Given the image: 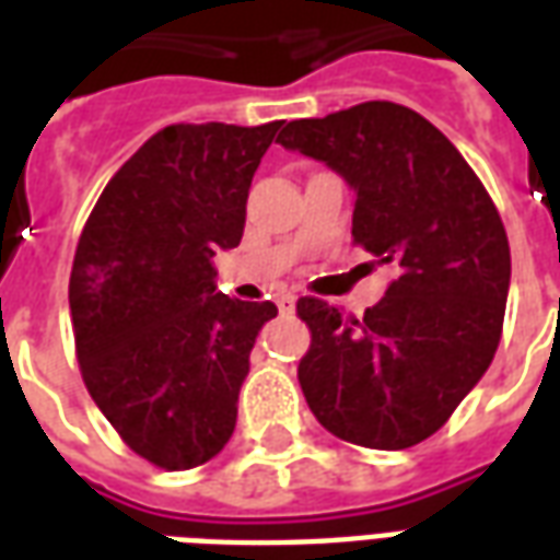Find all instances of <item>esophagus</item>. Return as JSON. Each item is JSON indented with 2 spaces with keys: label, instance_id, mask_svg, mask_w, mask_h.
I'll return each instance as SVG.
<instances>
[{
  "label": "esophagus",
  "instance_id": "1",
  "mask_svg": "<svg viewBox=\"0 0 560 560\" xmlns=\"http://www.w3.org/2000/svg\"><path fill=\"white\" fill-rule=\"evenodd\" d=\"M276 305H279L281 315H291L293 308H296V296H293V293H279V296H276Z\"/></svg>",
  "mask_w": 560,
  "mask_h": 560
}]
</instances>
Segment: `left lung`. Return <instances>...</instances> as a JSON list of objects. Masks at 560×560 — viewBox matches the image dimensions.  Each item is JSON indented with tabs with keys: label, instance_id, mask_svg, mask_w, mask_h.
Wrapping results in <instances>:
<instances>
[{
	"label": "left lung",
	"instance_id": "8db88e82",
	"mask_svg": "<svg viewBox=\"0 0 560 560\" xmlns=\"http://www.w3.org/2000/svg\"><path fill=\"white\" fill-rule=\"evenodd\" d=\"M279 143L348 183L353 243L393 267L375 308L348 320L303 296L312 329L300 387L341 441L405 450L434 434L492 363L510 291V243L492 197L438 128L393 102L293 119Z\"/></svg>",
	"mask_w": 560,
	"mask_h": 560
}]
</instances>
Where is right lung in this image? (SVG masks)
<instances>
[{
    "instance_id": "1",
    "label": "right lung",
    "mask_w": 560,
    "mask_h": 560,
    "mask_svg": "<svg viewBox=\"0 0 560 560\" xmlns=\"http://www.w3.org/2000/svg\"><path fill=\"white\" fill-rule=\"evenodd\" d=\"M281 122L167 126L116 171L80 233L68 281L86 389L138 456L203 465L236 425L240 387L272 303L219 291L257 164Z\"/></svg>"
}]
</instances>
